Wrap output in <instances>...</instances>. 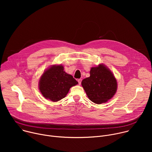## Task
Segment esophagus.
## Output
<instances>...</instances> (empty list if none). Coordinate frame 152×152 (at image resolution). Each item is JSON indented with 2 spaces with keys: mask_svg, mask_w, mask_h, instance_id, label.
<instances>
[{
  "mask_svg": "<svg viewBox=\"0 0 152 152\" xmlns=\"http://www.w3.org/2000/svg\"><path fill=\"white\" fill-rule=\"evenodd\" d=\"M77 81H78L79 84L80 85V84H81V82H82V79H79L77 80Z\"/></svg>",
  "mask_w": 152,
  "mask_h": 152,
  "instance_id": "obj_1",
  "label": "esophagus"
}]
</instances>
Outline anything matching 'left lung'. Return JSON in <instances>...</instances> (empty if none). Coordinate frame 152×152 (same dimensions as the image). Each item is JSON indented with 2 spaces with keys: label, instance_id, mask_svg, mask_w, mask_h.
<instances>
[{
  "label": "left lung",
  "instance_id": "8db88e82",
  "mask_svg": "<svg viewBox=\"0 0 152 152\" xmlns=\"http://www.w3.org/2000/svg\"><path fill=\"white\" fill-rule=\"evenodd\" d=\"M82 86L89 99L96 104L105 103L115 94L117 82L111 72L104 65L92 67L90 76L82 80Z\"/></svg>",
  "mask_w": 152,
  "mask_h": 152
}]
</instances>
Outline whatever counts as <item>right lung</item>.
<instances>
[{"label":"right lung","mask_w":152,"mask_h":152,"mask_svg":"<svg viewBox=\"0 0 152 152\" xmlns=\"http://www.w3.org/2000/svg\"><path fill=\"white\" fill-rule=\"evenodd\" d=\"M78 82L64 71L63 66H53L44 72L39 80V90L46 99L57 102L66 96L70 88Z\"/></svg>","instance_id":"obj_1"}]
</instances>
